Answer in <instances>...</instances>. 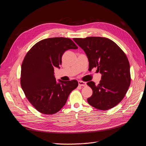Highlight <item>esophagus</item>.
<instances>
[{
  "label": "esophagus",
  "instance_id": "1",
  "mask_svg": "<svg viewBox=\"0 0 146 146\" xmlns=\"http://www.w3.org/2000/svg\"><path fill=\"white\" fill-rule=\"evenodd\" d=\"M78 85H80V86L85 87V86H86V85H87V83L85 82L82 81H78Z\"/></svg>",
  "mask_w": 146,
  "mask_h": 146
}]
</instances>
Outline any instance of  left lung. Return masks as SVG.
Returning <instances> with one entry per match:
<instances>
[{
	"label": "left lung",
	"instance_id": "obj_1",
	"mask_svg": "<svg viewBox=\"0 0 146 146\" xmlns=\"http://www.w3.org/2000/svg\"><path fill=\"white\" fill-rule=\"evenodd\" d=\"M86 54L89 70L94 67L101 74L100 84L87 82L92 95L87 99L91 106L107 110L124 98L131 82L130 64L125 53L115 42L103 37L74 38Z\"/></svg>",
	"mask_w": 146,
	"mask_h": 146
}]
</instances>
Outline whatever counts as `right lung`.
<instances>
[{"label": "right lung", "mask_w": 146, "mask_h": 146, "mask_svg": "<svg viewBox=\"0 0 146 146\" xmlns=\"http://www.w3.org/2000/svg\"><path fill=\"white\" fill-rule=\"evenodd\" d=\"M78 48L70 38L43 39L28 51L21 66V84L25 96L39 112L55 114L65 104L71 92L78 85L76 80L57 83L54 68H59L66 50Z\"/></svg>", "instance_id": "1"}]
</instances>
